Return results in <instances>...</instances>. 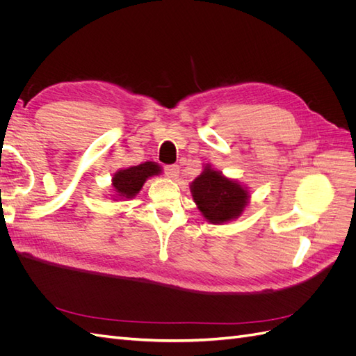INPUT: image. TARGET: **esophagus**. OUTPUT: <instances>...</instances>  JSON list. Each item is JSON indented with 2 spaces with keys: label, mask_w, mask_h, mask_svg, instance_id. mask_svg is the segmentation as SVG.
Here are the masks:
<instances>
[{
  "label": "esophagus",
  "mask_w": 356,
  "mask_h": 356,
  "mask_svg": "<svg viewBox=\"0 0 356 356\" xmlns=\"http://www.w3.org/2000/svg\"><path fill=\"white\" fill-rule=\"evenodd\" d=\"M165 174H166V177L172 178V179H177L179 177V166L178 165L165 166Z\"/></svg>",
  "instance_id": "obj_1"
}]
</instances>
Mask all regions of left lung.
Instances as JSON below:
<instances>
[{"mask_svg": "<svg viewBox=\"0 0 356 356\" xmlns=\"http://www.w3.org/2000/svg\"><path fill=\"white\" fill-rule=\"evenodd\" d=\"M191 195L203 217L213 224L238 218L250 197L238 182L208 166L191 182Z\"/></svg>", "mask_w": 356, "mask_h": 356, "instance_id": "left-lung-1", "label": "left lung"}]
</instances>
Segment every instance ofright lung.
<instances>
[{
    "label": "right lung",
    "mask_w": 356,
    "mask_h": 356,
    "mask_svg": "<svg viewBox=\"0 0 356 356\" xmlns=\"http://www.w3.org/2000/svg\"><path fill=\"white\" fill-rule=\"evenodd\" d=\"M160 168L154 161H145L143 165L132 166L117 172L113 178V187L118 196L131 199L136 193L141 190L147 178L157 175Z\"/></svg>",
    "instance_id": "add662e5"
}]
</instances>
